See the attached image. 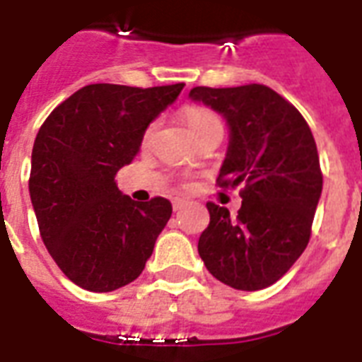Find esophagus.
<instances>
[{"instance_id": "1", "label": "esophagus", "mask_w": 362, "mask_h": 362, "mask_svg": "<svg viewBox=\"0 0 362 362\" xmlns=\"http://www.w3.org/2000/svg\"><path fill=\"white\" fill-rule=\"evenodd\" d=\"M186 204H187L186 199H180V197L173 199V209H175V212H176V210H182V209H184Z\"/></svg>"}]
</instances>
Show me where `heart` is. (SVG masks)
<instances>
[{
	"instance_id": "1",
	"label": "heart",
	"mask_w": 362,
	"mask_h": 362,
	"mask_svg": "<svg viewBox=\"0 0 362 362\" xmlns=\"http://www.w3.org/2000/svg\"><path fill=\"white\" fill-rule=\"evenodd\" d=\"M184 120L189 125V129H192V133L195 136L201 135L203 131L210 129V127H214V125H221L220 118H218L212 110L206 109V107H201V105H189V107H186V109H184ZM152 131L153 125H150L146 129V133H144V141L150 139Z\"/></svg>"
}]
</instances>
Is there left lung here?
<instances>
[{"label":"left lung","mask_w":362,"mask_h":362,"mask_svg":"<svg viewBox=\"0 0 362 362\" xmlns=\"http://www.w3.org/2000/svg\"><path fill=\"white\" fill-rule=\"evenodd\" d=\"M226 116L231 141L218 186H240L237 216L206 203L199 255L214 278L242 291L278 281L306 250L323 175L303 115L264 84L197 86L189 92Z\"/></svg>","instance_id":"1"}]
</instances>
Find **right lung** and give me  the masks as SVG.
Returning <instances> with one entry per match:
<instances>
[{
	"instance_id": "add662e5",
	"label": "right lung",
	"mask_w": 362,
	"mask_h": 362,
	"mask_svg": "<svg viewBox=\"0 0 362 362\" xmlns=\"http://www.w3.org/2000/svg\"><path fill=\"white\" fill-rule=\"evenodd\" d=\"M184 84H90L50 112L31 152L30 197L39 233L62 272L82 289L115 291L139 278L173 206L122 195L116 173Z\"/></svg>"
}]
</instances>
